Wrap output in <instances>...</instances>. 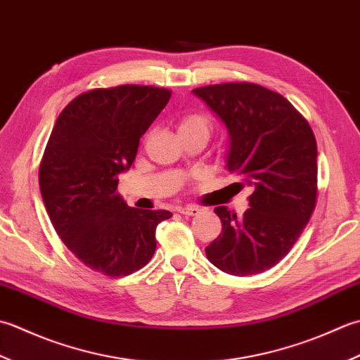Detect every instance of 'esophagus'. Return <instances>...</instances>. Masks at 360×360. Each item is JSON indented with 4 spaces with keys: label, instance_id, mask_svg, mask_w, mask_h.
Listing matches in <instances>:
<instances>
[{
    "label": "esophagus",
    "instance_id": "34e87169",
    "mask_svg": "<svg viewBox=\"0 0 360 360\" xmlns=\"http://www.w3.org/2000/svg\"><path fill=\"white\" fill-rule=\"evenodd\" d=\"M177 211L180 214H185V216H197L200 212V210L197 207H179Z\"/></svg>",
    "mask_w": 360,
    "mask_h": 360
}]
</instances>
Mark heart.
<instances>
[{
	"label": "heart",
	"instance_id": "1",
	"mask_svg": "<svg viewBox=\"0 0 360 360\" xmlns=\"http://www.w3.org/2000/svg\"><path fill=\"white\" fill-rule=\"evenodd\" d=\"M193 129H210V124L207 121V118H203L202 115L197 113H191L186 115L185 118L180 121L179 126V131H185V130H193Z\"/></svg>",
	"mask_w": 360,
	"mask_h": 360
}]
</instances>
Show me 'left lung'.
Instances as JSON below:
<instances>
[{
  "label": "left lung",
  "mask_w": 360,
  "mask_h": 360,
  "mask_svg": "<svg viewBox=\"0 0 360 360\" xmlns=\"http://www.w3.org/2000/svg\"><path fill=\"white\" fill-rule=\"evenodd\" d=\"M230 135L226 169L253 188L248 208L217 207L222 233L205 248L222 272L248 276L276 266L317 203V141L304 116L280 93L252 82L194 88ZM242 183V186H244Z\"/></svg>",
  "instance_id": "obj_1"
}]
</instances>
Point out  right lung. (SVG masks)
Segmentation results:
<instances>
[{"instance_id": "obj_1", "label": "right lung", "mask_w": 360, "mask_h": 360, "mask_svg": "<svg viewBox=\"0 0 360 360\" xmlns=\"http://www.w3.org/2000/svg\"><path fill=\"white\" fill-rule=\"evenodd\" d=\"M172 91L153 85L93 88L62 110L39 169L51 222L68 250L110 278L136 272L155 253V230L166 210L130 208L118 193L139 138Z\"/></svg>"}]
</instances>
